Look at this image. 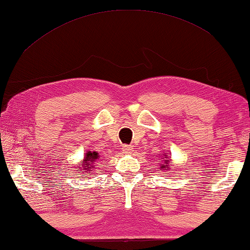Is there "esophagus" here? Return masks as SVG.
<instances>
[{
    "label": "esophagus",
    "instance_id": "obj_1",
    "mask_svg": "<svg viewBox=\"0 0 250 250\" xmlns=\"http://www.w3.org/2000/svg\"><path fill=\"white\" fill-rule=\"evenodd\" d=\"M133 148L132 146H124V147H123V151H125L126 154H131L132 151H133Z\"/></svg>",
    "mask_w": 250,
    "mask_h": 250
}]
</instances>
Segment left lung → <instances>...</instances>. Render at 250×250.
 Wrapping results in <instances>:
<instances>
[{"label": "left lung", "mask_w": 250, "mask_h": 250, "mask_svg": "<svg viewBox=\"0 0 250 250\" xmlns=\"http://www.w3.org/2000/svg\"><path fill=\"white\" fill-rule=\"evenodd\" d=\"M162 158H163L164 163L161 164V168H162V170L167 171H167L170 170V163H172V160H170V157H168L167 154H165L164 157H162ZM164 174H165V173H164Z\"/></svg>", "instance_id": "8db88e82"}]
</instances>
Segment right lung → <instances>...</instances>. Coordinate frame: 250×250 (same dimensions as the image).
Masks as SVG:
<instances>
[{
    "label": "right lung",
    "mask_w": 250,
    "mask_h": 250,
    "mask_svg": "<svg viewBox=\"0 0 250 250\" xmlns=\"http://www.w3.org/2000/svg\"><path fill=\"white\" fill-rule=\"evenodd\" d=\"M99 158H100V155L99 153H96V151H87L82 163L79 164V167H78L77 171L82 170L83 173L82 176H86L87 172L90 173L94 168H95L94 164H95V162L99 160Z\"/></svg>",
    "instance_id": "1"
}]
</instances>
